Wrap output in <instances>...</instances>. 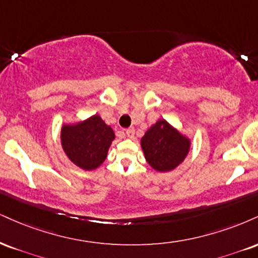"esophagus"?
I'll return each instance as SVG.
<instances>
[{
  "label": "esophagus",
  "mask_w": 258,
  "mask_h": 258,
  "mask_svg": "<svg viewBox=\"0 0 258 258\" xmlns=\"http://www.w3.org/2000/svg\"><path fill=\"white\" fill-rule=\"evenodd\" d=\"M126 136L128 138L135 137V128H132V127H131V128H127L126 130Z\"/></svg>",
  "instance_id": "1"
}]
</instances>
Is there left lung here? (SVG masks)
I'll return each mask as SVG.
<instances>
[{
	"label": "left lung",
	"instance_id": "left-lung-1",
	"mask_svg": "<svg viewBox=\"0 0 258 258\" xmlns=\"http://www.w3.org/2000/svg\"><path fill=\"white\" fill-rule=\"evenodd\" d=\"M141 147L151 168L167 173L184 162L190 153L191 139L167 120L160 119L143 136Z\"/></svg>",
	"mask_w": 258,
	"mask_h": 258
}]
</instances>
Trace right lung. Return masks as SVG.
<instances>
[{
    "label": "right lung",
    "mask_w": 258,
    "mask_h": 258,
    "mask_svg": "<svg viewBox=\"0 0 258 258\" xmlns=\"http://www.w3.org/2000/svg\"><path fill=\"white\" fill-rule=\"evenodd\" d=\"M114 139L113 128L97 114L78 122H64L61 127L62 150L74 166L83 170L98 168L107 159Z\"/></svg>",
    "instance_id": "obj_1"
}]
</instances>
